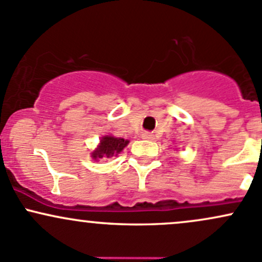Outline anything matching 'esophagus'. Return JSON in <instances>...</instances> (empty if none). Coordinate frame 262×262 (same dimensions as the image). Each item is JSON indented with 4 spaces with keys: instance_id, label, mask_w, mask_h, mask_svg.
Segmentation results:
<instances>
[{
    "instance_id": "obj_1",
    "label": "esophagus",
    "mask_w": 262,
    "mask_h": 262,
    "mask_svg": "<svg viewBox=\"0 0 262 262\" xmlns=\"http://www.w3.org/2000/svg\"><path fill=\"white\" fill-rule=\"evenodd\" d=\"M143 139H146V140H153L154 139V136L151 133H148V132H145V133H143Z\"/></svg>"
}]
</instances>
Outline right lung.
<instances>
[{
    "label": "right lung",
    "instance_id": "right-lung-1",
    "mask_svg": "<svg viewBox=\"0 0 262 262\" xmlns=\"http://www.w3.org/2000/svg\"><path fill=\"white\" fill-rule=\"evenodd\" d=\"M129 140L123 138H116L112 136H105L100 139L98 148L92 153L93 159H102V158L117 157L123 149L128 145Z\"/></svg>",
    "mask_w": 262,
    "mask_h": 262
}]
</instances>
